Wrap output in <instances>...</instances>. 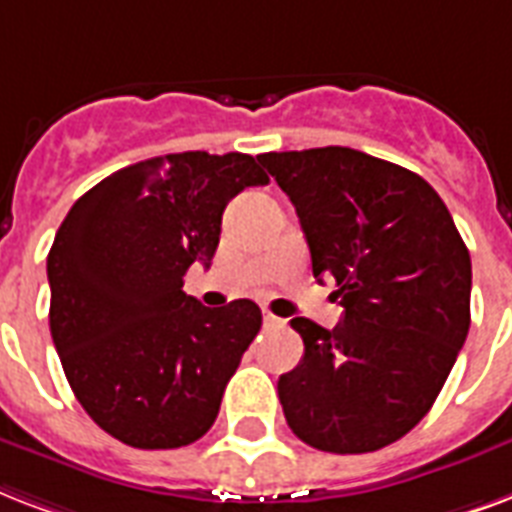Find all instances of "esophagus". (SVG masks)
<instances>
[{
	"mask_svg": "<svg viewBox=\"0 0 512 512\" xmlns=\"http://www.w3.org/2000/svg\"><path fill=\"white\" fill-rule=\"evenodd\" d=\"M284 322H287V319L276 317L273 311H268V308H263V325H265V327H284Z\"/></svg>",
	"mask_w": 512,
	"mask_h": 512,
	"instance_id": "obj_1",
	"label": "esophagus"
}]
</instances>
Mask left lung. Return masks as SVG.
<instances>
[{
  "instance_id": "obj_1",
  "label": "left lung",
  "mask_w": 512,
  "mask_h": 512,
  "mask_svg": "<svg viewBox=\"0 0 512 512\" xmlns=\"http://www.w3.org/2000/svg\"><path fill=\"white\" fill-rule=\"evenodd\" d=\"M300 217L314 279L343 319L290 322L303 360L279 378L287 424L330 454H368L419 424L470 330L473 265L427 179L351 147L257 155Z\"/></svg>"
}]
</instances>
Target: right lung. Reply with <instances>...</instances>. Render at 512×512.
Here are the masks:
<instances>
[{
    "mask_svg": "<svg viewBox=\"0 0 512 512\" xmlns=\"http://www.w3.org/2000/svg\"><path fill=\"white\" fill-rule=\"evenodd\" d=\"M268 174L244 152H174L101 179L69 209L48 255L50 335L66 381L104 432L134 448L204 438L263 314L182 292L209 268L222 212Z\"/></svg>",
    "mask_w": 512,
    "mask_h": 512,
    "instance_id": "1",
    "label": "right lung"
}]
</instances>
